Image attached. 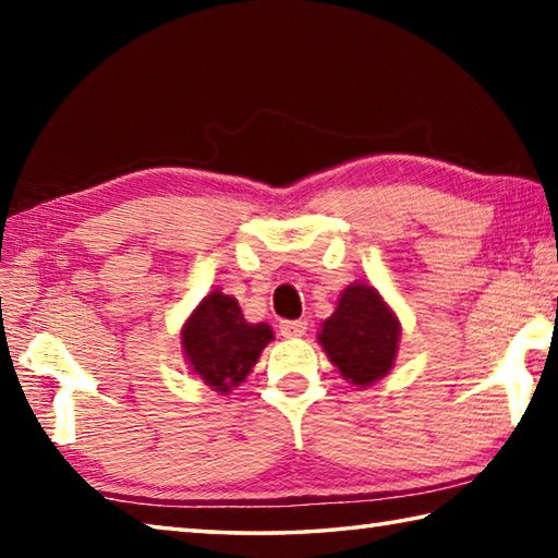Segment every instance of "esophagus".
I'll use <instances>...</instances> for the list:
<instances>
[{"label": "esophagus", "mask_w": 558, "mask_h": 558, "mask_svg": "<svg viewBox=\"0 0 558 558\" xmlns=\"http://www.w3.org/2000/svg\"><path fill=\"white\" fill-rule=\"evenodd\" d=\"M307 332L305 319H282L280 323V335L288 339H298Z\"/></svg>", "instance_id": "obj_1"}]
</instances>
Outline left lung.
Instances as JSON below:
<instances>
[{
  "label": "left lung",
  "instance_id": "obj_1",
  "mask_svg": "<svg viewBox=\"0 0 558 558\" xmlns=\"http://www.w3.org/2000/svg\"><path fill=\"white\" fill-rule=\"evenodd\" d=\"M399 337V317L366 282L344 288L335 315L325 319L317 335L329 362L354 386H372L391 372Z\"/></svg>",
  "mask_w": 558,
  "mask_h": 558
}]
</instances>
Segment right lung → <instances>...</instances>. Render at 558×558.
<instances>
[{
  "label": "right lung",
  "mask_w": 558,
  "mask_h": 558,
  "mask_svg": "<svg viewBox=\"0 0 558 558\" xmlns=\"http://www.w3.org/2000/svg\"><path fill=\"white\" fill-rule=\"evenodd\" d=\"M272 339L266 323L251 325L239 300L214 290L182 327V349L192 372L221 396L245 381Z\"/></svg>",
  "instance_id": "right-lung-1"
}]
</instances>
